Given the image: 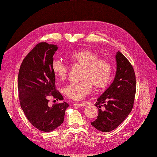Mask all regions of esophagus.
<instances>
[{"label":"esophagus","instance_id":"esophagus-1","mask_svg":"<svg viewBox=\"0 0 157 157\" xmlns=\"http://www.w3.org/2000/svg\"><path fill=\"white\" fill-rule=\"evenodd\" d=\"M74 106H78V107L85 106V104H84V103H74Z\"/></svg>","mask_w":157,"mask_h":157}]
</instances>
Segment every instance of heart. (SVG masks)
<instances>
[{"label": "heart", "mask_w": 157, "mask_h": 157, "mask_svg": "<svg viewBox=\"0 0 157 157\" xmlns=\"http://www.w3.org/2000/svg\"><path fill=\"white\" fill-rule=\"evenodd\" d=\"M70 60L83 67L80 82H74L67 85L65 92L68 97L79 101L90 93L92 85L97 89H103L110 83L112 76V68L106 60L99 58V55L90 49L78 50L72 52ZM52 71L55 76L61 80L67 78L68 67L62 61L55 59L52 62Z\"/></svg>", "instance_id": "1"}]
</instances>
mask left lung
Instances as JSON below:
<instances>
[{
    "instance_id": "8db88e82",
    "label": "left lung",
    "mask_w": 157,
    "mask_h": 157,
    "mask_svg": "<svg viewBox=\"0 0 157 157\" xmlns=\"http://www.w3.org/2000/svg\"><path fill=\"white\" fill-rule=\"evenodd\" d=\"M117 68L112 83L97 99L98 116L91 124L98 130L108 132L117 128L131 112L136 92L133 68L121 52L115 55ZM103 106L104 110L100 107Z\"/></svg>"
}]
</instances>
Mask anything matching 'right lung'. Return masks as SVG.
<instances>
[{
    "mask_svg": "<svg viewBox=\"0 0 157 157\" xmlns=\"http://www.w3.org/2000/svg\"><path fill=\"white\" fill-rule=\"evenodd\" d=\"M58 46L41 42L28 53L20 65L18 76L20 104L27 119L39 130L53 131L63 123L69 104L62 102L48 105V98H63L55 87V75L52 71L53 56Z\"/></svg>",
    "mask_w": 157,
    "mask_h": 157,
    "instance_id": "right-lung-1",
    "label": "right lung"
}]
</instances>
